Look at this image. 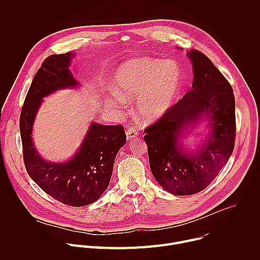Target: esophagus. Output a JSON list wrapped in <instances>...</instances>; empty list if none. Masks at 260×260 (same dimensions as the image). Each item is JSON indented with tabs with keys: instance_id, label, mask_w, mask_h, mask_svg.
<instances>
[{
	"instance_id": "esophagus-1",
	"label": "esophagus",
	"mask_w": 260,
	"mask_h": 260,
	"mask_svg": "<svg viewBox=\"0 0 260 260\" xmlns=\"http://www.w3.org/2000/svg\"><path fill=\"white\" fill-rule=\"evenodd\" d=\"M138 136V131L136 127L134 126H129L127 129H126V137L127 139H134Z\"/></svg>"
}]
</instances>
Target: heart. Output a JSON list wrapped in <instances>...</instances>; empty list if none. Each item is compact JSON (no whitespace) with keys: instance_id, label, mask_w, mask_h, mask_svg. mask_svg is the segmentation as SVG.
Wrapping results in <instances>:
<instances>
[{"instance_id":"1","label":"heart","mask_w":260,"mask_h":260,"mask_svg":"<svg viewBox=\"0 0 260 260\" xmlns=\"http://www.w3.org/2000/svg\"><path fill=\"white\" fill-rule=\"evenodd\" d=\"M115 104L137 98L139 113L153 119L174 104L182 84V71L177 61L139 57L122 63L115 75Z\"/></svg>"}]
</instances>
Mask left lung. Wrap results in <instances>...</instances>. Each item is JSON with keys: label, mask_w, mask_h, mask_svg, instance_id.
I'll list each match as a JSON object with an SVG mask.
<instances>
[{"label": "left lung", "mask_w": 260, "mask_h": 260, "mask_svg": "<svg viewBox=\"0 0 260 260\" xmlns=\"http://www.w3.org/2000/svg\"><path fill=\"white\" fill-rule=\"evenodd\" d=\"M193 64L189 91L145 128L144 140L152 175L160 186L178 196L207 188L230 159L236 141V102L232 85L199 50L188 53ZM203 115L212 135L197 156H185L176 145L179 133Z\"/></svg>", "instance_id": "left-lung-1"}]
</instances>
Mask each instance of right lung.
Segmentation results:
<instances>
[{
	"mask_svg": "<svg viewBox=\"0 0 260 260\" xmlns=\"http://www.w3.org/2000/svg\"><path fill=\"white\" fill-rule=\"evenodd\" d=\"M73 55L52 54L42 62L21 108L19 129L28 176L54 200L70 207H82L98 201L107 189L114 159L126 142V135L121 124L91 123L79 151L71 160L51 164L37 153L30 134L42 98L59 88L78 85L69 70Z\"/></svg>",
	"mask_w": 260,
	"mask_h": 260,
	"instance_id": "add662e5",
	"label": "right lung"
}]
</instances>
